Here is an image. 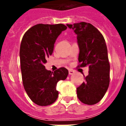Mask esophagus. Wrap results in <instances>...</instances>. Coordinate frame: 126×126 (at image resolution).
Here are the masks:
<instances>
[{"label": "esophagus", "instance_id": "1", "mask_svg": "<svg viewBox=\"0 0 126 126\" xmlns=\"http://www.w3.org/2000/svg\"><path fill=\"white\" fill-rule=\"evenodd\" d=\"M75 73V71H73V69H69V74L70 75H73Z\"/></svg>", "mask_w": 126, "mask_h": 126}]
</instances>
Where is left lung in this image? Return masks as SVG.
<instances>
[{"mask_svg": "<svg viewBox=\"0 0 126 126\" xmlns=\"http://www.w3.org/2000/svg\"><path fill=\"white\" fill-rule=\"evenodd\" d=\"M77 35L80 67H89L85 82L77 88L79 100L95 105L103 97L109 86L110 64L105 40L94 25L86 22L67 24Z\"/></svg>", "mask_w": 126, "mask_h": 126, "instance_id": "left-lung-1", "label": "left lung"}]
</instances>
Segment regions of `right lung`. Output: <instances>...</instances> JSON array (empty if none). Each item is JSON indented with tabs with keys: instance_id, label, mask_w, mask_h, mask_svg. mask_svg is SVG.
Segmentation results:
<instances>
[{
	"instance_id": "add662e5",
	"label": "right lung",
	"mask_w": 126,
	"mask_h": 126,
	"mask_svg": "<svg viewBox=\"0 0 126 126\" xmlns=\"http://www.w3.org/2000/svg\"><path fill=\"white\" fill-rule=\"evenodd\" d=\"M67 28L63 24H37L23 36L19 50L23 84L29 98L39 106L49 105L56 101L57 83L69 75L65 67L53 73L44 66L52 54L55 40Z\"/></svg>"
}]
</instances>
